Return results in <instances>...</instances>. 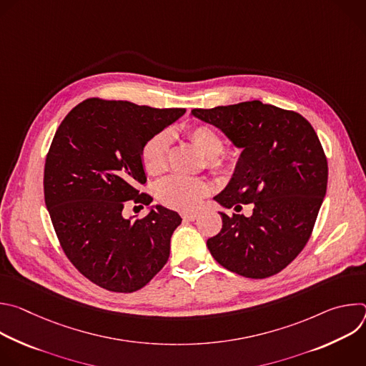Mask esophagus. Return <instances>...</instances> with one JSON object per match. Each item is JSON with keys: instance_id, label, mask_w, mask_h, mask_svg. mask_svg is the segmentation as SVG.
Instances as JSON below:
<instances>
[{"instance_id": "esophagus-1", "label": "esophagus", "mask_w": 366, "mask_h": 366, "mask_svg": "<svg viewBox=\"0 0 366 366\" xmlns=\"http://www.w3.org/2000/svg\"><path fill=\"white\" fill-rule=\"evenodd\" d=\"M198 217V212H185L182 213V219L188 222H194Z\"/></svg>"}]
</instances>
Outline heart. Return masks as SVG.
Listing matches in <instances>:
<instances>
[{"instance_id": "heart-1", "label": "heart", "mask_w": 366, "mask_h": 366, "mask_svg": "<svg viewBox=\"0 0 366 366\" xmlns=\"http://www.w3.org/2000/svg\"><path fill=\"white\" fill-rule=\"evenodd\" d=\"M189 140L199 149V152L210 159L213 165L224 150L223 139L210 127L198 126L188 132ZM169 134L161 132L152 136L142 149V162L150 175H161L168 169L169 162ZM208 184L198 178L171 177L162 181L158 187L161 201L178 210H191L208 194Z\"/></svg>"}]
</instances>
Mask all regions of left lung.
Masks as SVG:
<instances>
[{
  "label": "left lung",
  "mask_w": 366,
  "mask_h": 366,
  "mask_svg": "<svg viewBox=\"0 0 366 366\" xmlns=\"http://www.w3.org/2000/svg\"><path fill=\"white\" fill-rule=\"evenodd\" d=\"M191 116L220 129L242 153L226 188L224 208L253 204L252 216L219 212L220 233L207 247L226 269L246 278L278 274L310 239L327 188V159L311 124L298 113L257 99Z\"/></svg>",
  "instance_id": "8db88e82"
}]
</instances>
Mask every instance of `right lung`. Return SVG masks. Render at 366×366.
<instances>
[{
  "mask_svg": "<svg viewBox=\"0 0 366 366\" xmlns=\"http://www.w3.org/2000/svg\"><path fill=\"white\" fill-rule=\"evenodd\" d=\"M184 114L89 98L55 133L44 164L46 208L68 259L101 288L137 291L167 264L182 219L139 192L147 179L142 149ZM127 202L147 204L148 216L126 219Z\"/></svg>",
  "mask_w": 366,
  "mask_h": 366,
  "instance_id": "1",
  "label": "right lung"
}]
</instances>
